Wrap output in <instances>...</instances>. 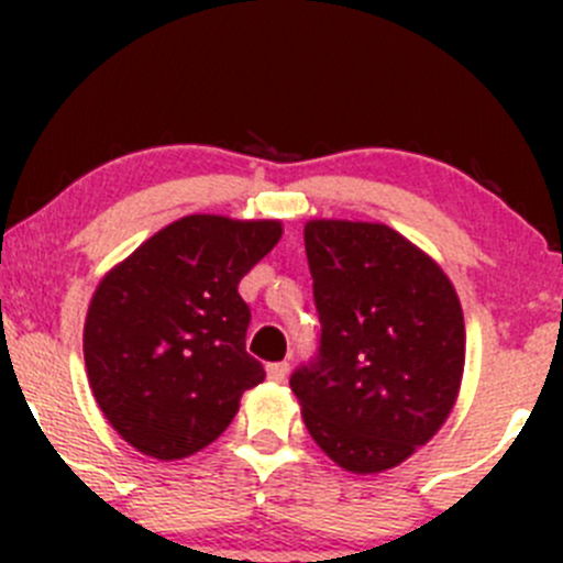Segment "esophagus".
<instances>
[{"mask_svg": "<svg viewBox=\"0 0 563 563\" xmlns=\"http://www.w3.org/2000/svg\"><path fill=\"white\" fill-rule=\"evenodd\" d=\"M288 371H291L288 362H269V365H266V376H269V382H277V384L286 382Z\"/></svg>", "mask_w": 563, "mask_h": 563, "instance_id": "esophagus-1", "label": "esophagus"}]
</instances>
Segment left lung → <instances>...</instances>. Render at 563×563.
Here are the masks:
<instances>
[{
    "instance_id": "1",
    "label": "left lung",
    "mask_w": 563,
    "mask_h": 563,
    "mask_svg": "<svg viewBox=\"0 0 563 563\" xmlns=\"http://www.w3.org/2000/svg\"><path fill=\"white\" fill-rule=\"evenodd\" d=\"M305 253L321 321L291 373L310 435L354 474L428 444L455 406L465 323L444 272L382 223L310 220Z\"/></svg>"
}]
</instances>
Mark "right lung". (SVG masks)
<instances>
[{"mask_svg":"<svg viewBox=\"0 0 563 563\" xmlns=\"http://www.w3.org/2000/svg\"><path fill=\"white\" fill-rule=\"evenodd\" d=\"M277 240L275 220L190 214L98 286L84 327L89 384L139 452L176 460L203 450L236 417L242 391L264 382L236 288Z\"/></svg>","mask_w":563,"mask_h":563,"instance_id":"add662e5","label":"right lung"}]
</instances>
